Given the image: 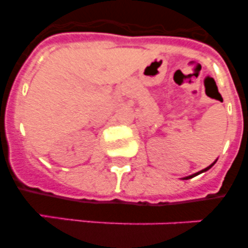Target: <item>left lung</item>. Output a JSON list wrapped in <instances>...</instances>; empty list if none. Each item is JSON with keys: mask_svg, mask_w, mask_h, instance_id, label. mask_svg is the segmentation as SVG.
Segmentation results:
<instances>
[{"mask_svg": "<svg viewBox=\"0 0 248 248\" xmlns=\"http://www.w3.org/2000/svg\"><path fill=\"white\" fill-rule=\"evenodd\" d=\"M215 163H216V161H215ZM215 163H212V164H211V165H209V166H207V168H206V169H203V170H201V171L196 172V174H192V175H190V176H186V177H184V179H186V180H187V179H191V177L196 176V175L201 174V172H203V171H207V170H209V169H211V168H212V166H214V165H215Z\"/></svg>", "mask_w": 248, "mask_h": 248, "instance_id": "1", "label": "left lung"}]
</instances>
